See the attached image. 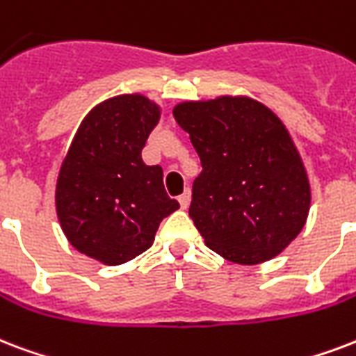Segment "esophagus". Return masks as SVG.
<instances>
[{"mask_svg": "<svg viewBox=\"0 0 356 356\" xmlns=\"http://www.w3.org/2000/svg\"><path fill=\"white\" fill-rule=\"evenodd\" d=\"M179 203H181V209H186L190 205V190H184L183 194L179 196Z\"/></svg>", "mask_w": 356, "mask_h": 356, "instance_id": "esophagus-1", "label": "esophagus"}]
</instances>
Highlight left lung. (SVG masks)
Here are the masks:
<instances>
[{
  "instance_id": "1",
  "label": "left lung",
  "mask_w": 356,
  "mask_h": 356,
  "mask_svg": "<svg viewBox=\"0 0 356 356\" xmlns=\"http://www.w3.org/2000/svg\"><path fill=\"white\" fill-rule=\"evenodd\" d=\"M202 160L190 218L209 248L237 265L273 259L295 241L312 203L310 179L289 130L244 95L173 108Z\"/></svg>"
}]
</instances>
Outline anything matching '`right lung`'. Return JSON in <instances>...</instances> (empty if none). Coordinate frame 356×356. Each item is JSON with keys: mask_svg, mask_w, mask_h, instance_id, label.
Wrapping results in <instances>:
<instances>
[{"mask_svg": "<svg viewBox=\"0 0 356 356\" xmlns=\"http://www.w3.org/2000/svg\"><path fill=\"white\" fill-rule=\"evenodd\" d=\"M160 113L145 95L106 99L83 118L61 162L59 226L76 250L102 265H121L147 250L162 218L179 209L164 190L162 168L142 160Z\"/></svg>", "mask_w": 356, "mask_h": 356, "instance_id": "right-lung-1", "label": "right lung"}]
</instances>
